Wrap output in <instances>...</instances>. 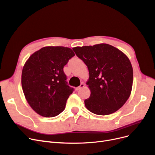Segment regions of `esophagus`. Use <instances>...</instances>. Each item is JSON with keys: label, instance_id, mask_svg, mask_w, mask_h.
Masks as SVG:
<instances>
[{"label": "esophagus", "instance_id": "34e87169", "mask_svg": "<svg viewBox=\"0 0 155 155\" xmlns=\"http://www.w3.org/2000/svg\"><path fill=\"white\" fill-rule=\"evenodd\" d=\"M83 87H84V84L83 83H82L81 84H80L79 86H78V87H77L76 88V91H78V90L81 89V88H83Z\"/></svg>", "mask_w": 155, "mask_h": 155}]
</instances>
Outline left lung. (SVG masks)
<instances>
[{
	"label": "left lung",
	"mask_w": 155,
	"mask_h": 155,
	"mask_svg": "<svg viewBox=\"0 0 155 155\" xmlns=\"http://www.w3.org/2000/svg\"><path fill=\"white\" fill-rule=\"evenodd\" d=\"M72 49L89 71L86 84L91 94L84 100L86 108L100 115L117 111L126 104L132 91L133 69L127 56L106 43Z\"/></svg>",
	"instance_id": "1"
}]
</instances>
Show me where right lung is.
<instances>
[{"mask_svg":"<svg viewBox=\"0 0 155 155\" xmlns=\"http://www.w3.org/2000/svg\"><path fill=\"white\" fill-rule=\"evenodd\" d=\"M74 55L70 48L48 46L36 51L25 62L22 88L27 102L36 114L54 117L64 111L73 89L67 84L63 68Z\"/></svg>","mask_w":155,"mask_h":155,"instance_id":"1","label":"right lung"}]
</instances>
